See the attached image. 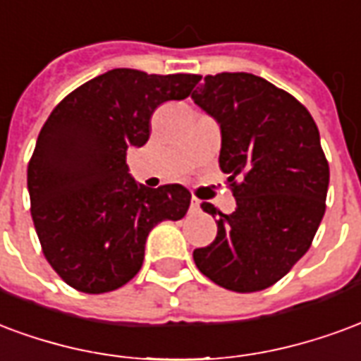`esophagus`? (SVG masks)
Here are the masks:
<instances>
[{"label":"esophagus","mask_w":361,"mask_h":361,"mask_svg":"<svg viewBox=\"0 0 361 361\" xmlns=\"http://www.w3.org/2000/svg\"><path fill=\"white\" fill-rule=\"evenodd\" d=\"M190 212H194V213H198V212H200V200L192 198V202H190Z\"/></svg>","instance_id":"obj_1"}]
</instances>
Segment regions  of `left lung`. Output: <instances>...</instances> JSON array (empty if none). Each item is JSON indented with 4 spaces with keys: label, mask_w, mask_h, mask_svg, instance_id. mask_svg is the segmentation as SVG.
<instances>
[{
    "label": "left lung",
    "mask_w": 361,
    "mask_h": 361,
    "mask_svg": "<svg viewBox=\"0 0 361 361\" xmlns=\"http://www.w3.org/2000/svg\"><path fill=\"white\" fill-rule=\"evenodd\" d=\"M192 99L219 123V167L236 198L228 215L202 204L219 219L215 240L194 250L196 267L227 290L269 288L310 250L325 213L317 125L296 97L250 73L207 75Z\"/></svg>",
    "instance_id": "obj_1"
}]
</instances>
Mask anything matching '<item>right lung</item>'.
<instances>
[{
  "label": "right lung",
  "mask_w": 361,
  "mask_h": 361,
  "mask_svg": "<svg viewBox=\"0 0 361 361\" xmlns=\"http://www.w3.org/2000/svg\"><path fill=\"white\" fill-rule=\"evenodd\" d=\"M200 75L113 69L61 99L28 163V194L42 252L86 294L111 292L140 271L149 231L183 219L190 192L148 188L128 175L126 149L149 138L157 105L184 99Z\"/></svg>",
  "instance_id": "right-lung-1"
}]
</instances>
